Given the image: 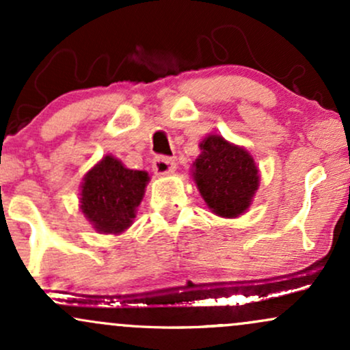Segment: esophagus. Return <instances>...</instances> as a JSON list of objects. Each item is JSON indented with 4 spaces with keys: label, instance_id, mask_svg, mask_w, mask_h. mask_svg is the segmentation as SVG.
I'll return each mask as SVG.
<instances>
[{
    "label": "esophagus",
    "instance_id": "esophagus-1",
    "mask_svg": "<svg viewBox=\"0 0 350 350\" xmlns=\"http://www.w3.org/2000/svg\"><path fill=\"white\" fill-rule=\"evenodd\" d=\"M152 171L158 176H166L172 174L176 171V161L171 158H166V156H158L152 161Z\"/></svg>",
    "mask_w": 350,
    "mask_h": 350
}]
</instances>
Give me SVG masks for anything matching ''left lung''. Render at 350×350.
I'll use <instances>...</instances> for the list:
<instances>
[{"mask_svg": "<svg viewBox=\"0 0 350 350\" xmlns=\"http://www.w3.org/2000/svg\"><path fill=\"white\" fill-rule=\"evenodd\" d=\"M192 179L207 207L224 219H235L252 206L260 186V171L243 146L211 133L199 143Z\"/></svg>", "mask_w": 350, "mask_h": 350, "instance_id": "obj_1", "label": "left lung"}]
</instances>
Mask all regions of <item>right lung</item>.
I'll return each mask as SVG.
<instances>
[{
    "label": "right lung",
    "instance_id": "obj_1",
    "mask_svg": "<svg viewBox=\"0 0 350 350\" xmlns=\"http://www.w3.org/2000/svg\"><path fill=\"white\" fill-rule=\"evenodd\" d=\"M150 174L130 170L107 154L83 176L80 208L95 232L120 235L131 227L142 204Z\"/></svg>",
    "mask_w": 350,
    "mask_h": 350
}]
</instances>
